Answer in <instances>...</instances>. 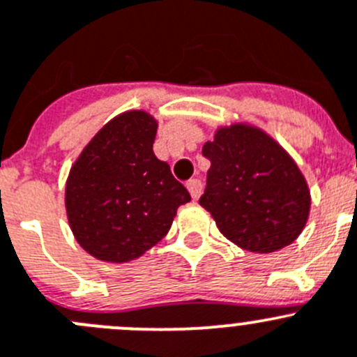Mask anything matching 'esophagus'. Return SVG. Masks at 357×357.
<instances>
[{
    "label": "esophagus",
    "instance_id": "1",
    "mask_svg": "<svg viewBox=\"0 0 357 357\" xmlns=\"http://www.w3.org/2000/svg\"><path fill=\"white\" fill-rule=\"evenodd\" d=\"M188 189H189V192H191L192 200H198L202 195V189H204V185H202V182L198 181V178H191V181H188Z\"/></svg>",
    "mask_w": 357,
    "mask_h": 357
}]
</instances>
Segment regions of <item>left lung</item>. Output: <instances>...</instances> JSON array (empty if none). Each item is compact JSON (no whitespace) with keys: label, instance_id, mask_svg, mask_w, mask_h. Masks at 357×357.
Returning a JSON list of instances; mask_svg holds the SVG:
<instances>
[{"label":"left lung","instance_id":"obj_1","mask_svg":"<svg viewBox=\"0 0 357 357\" xmlns=\"http://www.w3.org/2000/svg\"><path fill=\"white\" fill-rule=\"evenodd\" d=\"M211 161L200 205L219 231L251 253H274L305 230L308 182L292 155L257 126H219L204 145Z\"/></svg>","mask_w":357,"mask_h":357}]
</instances>
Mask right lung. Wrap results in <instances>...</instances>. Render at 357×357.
Segmentation results:
<instances>
[{"mask_svg": "<svg viewBox=\"0 0 357 357\" xmlns=\"http://www.w3.org/2000/svg\"><path fill=\"white\" fill-rule=\"evenodd\" d=\"M157 120L143 109L111 119L81 150L65 184L70 230L86 253L126 264L145 255L172 228L188 189L157 159Z\"/></svg>", "mask_w": 357, "mask_h": 357, "instance_id": "add662e5", "label": "right lung"}]
</instances>
